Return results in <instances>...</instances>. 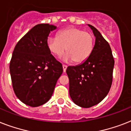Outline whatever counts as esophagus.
Masks as SVG:
<instances>
[{
	"instance_id": "1",
	"label": "esophagus",
	"mask_w": 131,
	"mask_h": 131,
	"mask_svg": "<svg viewBox=\"0 0 131 131\" xmlns=\"http://www.w3.org/2000/svg\"><path fill=\"white\" fill-rule=\"evenodd\" d=\"M62 68H63V71L65 72L66 70H67V66L65 65V64H63L62 65Z\"/></svg>"
}]
</instances>
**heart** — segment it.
<instances>
[{"label":"heart","instance_id":"heart-1","mask_svg":"<svg viewBox=\"0 0 131 131\" xmlns=\"http://www.w3.org/2000/svg\"><path fill=\"white\" fill-rule=\"evenodd\" d=\"M46 43L47 49L53 55L60 57L67 51L64 60L82 63L93 51L94 37L81 28L69 27L60 30L56 37L48 38Z\"/></svg>","mask_w":131,"mask_h":131}]
</instances>
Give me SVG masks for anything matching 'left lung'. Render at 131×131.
I'll use <instances>...</instances> for the list:
<instances>
[{"label": "left lung", "mask_w": 131, "mask_h": 131, "mask_svg": "<svg viewBox=\"0 0 131 131\" xmlns=\"http://www.w3.org/2000/svg\"><path fill=\"white\" fill-rule=\"evenodd\" d=\"M95 37L93 51L86 61L69 66V94L78 106L91 107L104 99L112 86L114 60L110 45L93 26L88 24Z\"/></svg>", "instance_id": "1"}]
</instances>
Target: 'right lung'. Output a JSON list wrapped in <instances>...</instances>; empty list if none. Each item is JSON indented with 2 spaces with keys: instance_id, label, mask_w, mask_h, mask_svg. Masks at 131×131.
Listing matches in <instances>:
<instances>
[{
  "instance_id": "1",
  "label": "right lung",
  "mask_w": 131,
  "mask_h": 131,
  "mask_svg": "<svg viewBox=\"0 0 131 131\" xmlns=\"http://www.w3.org/2000/svg\"><path fill=\"white\" fill-rule=\"evenodd\" d=\"M57 26L40 24L30 29L16 44L9 71L15 95L22 103L38 107L52 96L62 65L47 47L50 32Z\"/></svg>"
}]
</instances>
